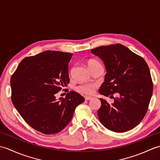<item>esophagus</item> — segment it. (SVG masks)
<instances>
[{
	"instance_id": "1",
	"label": "esophagus",
	"mask_w": 160,
	"mask_h": 160,
	"mask_svg": "<svg viewBox=\"0 0 160 160\" xmlns=\"http://www.w3.org/2000/svg\"><path fill=\"white\" fill-rule=\"evenodd\" d=\"M92 98H93L88 97V96H85V97H84V99H85V100H92Z\"/></svg>"
}]
</instances>
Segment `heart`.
<instances>
[{"mask_svg":"<svg viewBox=\"0 0 160 160\" xmlns=\"http://www.w3.org/2000/svg\"><path fill=\"white\" fill-rule=\"evenodd\" d=\"M101 65L100 63L97 60H91L88 62V66H89V69L94 67ZM96 87V85L94 84H82L76 87V90L78 93L84 95H91L94 92L95 88Z\"/></svg>","mask_w":160,"mask_h":160,"instance_id":"b5f03b06","label":"heart"}]
</instances>
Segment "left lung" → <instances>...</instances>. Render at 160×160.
<instances>
[{
    "instance_id": "8db88e82",
    "label": "left lung",
    "mask_w": 160,
    "mask_h": 160,
    "mask_svg": "<svg viewBox=\"0 0 160 160\" xmlns=\"http://www.w3.org/2000/svg\"><path fill=\"white\" fill-rule=\"evenodd\" d=\"M91 51L102 60L107 71L99 93L114 99L110 104L100 98L98 115L100 122L114 132L131 130L143 120L152 94L153 84L147 63L118 43ZM114 93L118 97L114 98Z\"/></svg>"
}]
</instances>
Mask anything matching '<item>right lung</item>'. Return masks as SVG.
Returning <instances> with one entry per match:
<instances>
[{
	"label": "right lung",
	"mask_w": 160,
	"mask_h": 160,
	"mask_svg": "<svg viewBox=\"0 0 160 160\" xmlns=\"http://www.w3.org/2000/svg\"><path fill=\"white\" fill-rule=\"evenodd\" d=\"M72 55L45 51L26 57L11 77L13 106L30 127L42 133L62 131L69 123L75 108L84 101L76 91L67 93L60 100L56 98L69 82L68 66Z\"/></svg>",
	"instance_id": "obj_1"
}]
</instances>
